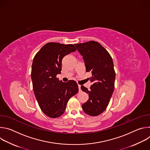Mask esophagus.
I'll list each match as a JSON object with an SVG mask.
<instances>
[{
    "label": "esophagus",
    "mask_w": 150,
    "mask_h": 150,
    "mask_svg": "<svg viewBox=\"0 0 150 150\" xmlns=\"http://www.w3.org/2000/svg\"><path fill=\"white\" fill-rule=\"evenodd\" d=\"M78 88H79V92H81V85H78Z\"/></svg>",
    "instance_id": "esophagus-1"
}]
</instances>
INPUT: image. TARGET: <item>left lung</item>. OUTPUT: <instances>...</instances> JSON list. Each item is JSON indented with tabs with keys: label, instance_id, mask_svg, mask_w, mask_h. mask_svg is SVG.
<instances>
[{
	"label": "left lung",
	"instance_id": "1",
	"mask_svg": "<svg viewBox=\"0 0 150 150\" xmlns=\"http://www.w3.org/2000/svg\"><path fill=\"white\" fill-rule=\"evenodd\" d=\"M83 56L86 72H90L88 90L81 85L82 91L88 94V101L82 105L83 112L91 116H98L108 107L115 88V71L110 54L100 43L90 41L75 44Z\"/></svg>",
	"mask_w": 150,
	"mask_h": 150
}]
</instances>
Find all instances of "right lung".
<instances>
[{
	"instance_id": "add662e5",
	"label": "right lung",
	"mask_w": 150,
	"mask_h": 150,
	"mask_svg": "<svg viewBox=\"0 0 150 150\" xmlns=\"http://www.w3.org/2000/svg\"><path fill=\"white\" fill-rule=\"evenodd\" d=\"M76 50L73 45L50 42L34 57L31 74L33 91L41 110L49 117L60 116L68 100L78 92L75 81L63 82L56 77L61 73L63 58Z\"/></svg>"
}]
</instances>
